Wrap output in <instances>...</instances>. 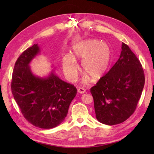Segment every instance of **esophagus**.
<instances>
[{"label": "esophagus", "mask_w": 154, "mask_h": 154, "mask_svg": "<svg viewBox=\"0 0 154 154\" xmlns=\"http://www.w3.org/2000/svg\"><path fill=\"white\" fill-rule=\"evenodd\" d=\"M77 91L80 94H83V93H85L86 91H85V89H83V88H79V89H77Z\"/></svg>", "instance_id": "obj_1"}]
</instances>
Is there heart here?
<instances>
[{
    "label": "heart",
    "mask_w": 154,
    "mask_h": 154,
    "mask_svg": "<svg viewBox=\"0 0 154 154\" xmlns=\"http://www.w3.org/2000/svg\"><path fill=\"white\" fill-rule=\"evenodd\" d=\"M110 45L97 39H88L79 42L73 48V55L66 54L62 58V67L67 79L74 82L77 79L79 66L77 60H81L85 72L83 82L100 79L106 74L112 61Z\"/></svg>",
    "instance_id": "1"
}]
</instances>
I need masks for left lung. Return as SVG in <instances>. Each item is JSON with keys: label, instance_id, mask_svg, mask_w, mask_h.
Wrapping results in <instances>:
<instances>
[{"label": "left lung", "instance_id": "obj_1", "mask_svg": "<svg viewBox=\"0 0 154 154\" xmlns=\"http://www.w3.org/2000/svg\"><path fill=\"white\" fill-rule=\"evenodd\" d=\"M144 83L141 63L122 43L116 63L91 89L97 119L110 126L124 122L134 112Z\"/></svg>", "mask_w": 154, "mask_h": 154}]
</instances>
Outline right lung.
Instances as JSON below:
<instances>
[{"instance_id":"right-lung-1","label":"right lung","mask_w":154,"mask_h":154,"mask_svg":"<svg viewBox=\"0 0 154 154\" xmlns=\"http://www.w3.org/2000/svg\"><path fill=\"white\" fill-rule=\"evenodd\" d=\"M40 51L34 44L20 55L13 71L11 90L26 120L36 127L50 129L64 120L77 89L60 79L54 71L44 78L32 73L29 64Z\"/></svg>"}]
</instances>
